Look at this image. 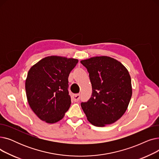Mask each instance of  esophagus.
I'll list each match as a JSON object with an SVG mask.
<instances>
[{"label":"esophagus","instance_id":"esophagus-1","mask_svg":"<svg viewBox=\"0 0 159 159\" xmlns=\"http://www.w3.org/2000/svg\"><path fill=\"white\" fill-rule=\"evenodd\" d=\"M80 94H73V95H72V98H73V101H75V102L78 101L80 99Z\"/></svg>","mask_w":159,"mask_h":159}]
</instances>
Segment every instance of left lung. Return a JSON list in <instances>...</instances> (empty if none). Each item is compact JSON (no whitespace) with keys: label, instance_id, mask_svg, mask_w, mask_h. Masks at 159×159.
Returning <instances> with one entry per match:
<instances>
[{"label":"left lung","instance_id":"1","mask_svg":"<svg viewBox=\"0 0 159 159\" xmlns=\"http://www.w3.org/2000/svg\"><path fill=\"white\" fill-rule=\"evenodd\" d=\"M92 86V94L81 107L88 121L103 127L118 120L126 112L132 95L128 70L119 61L107 57H95L80 61Z\"/></svg>","mask_w":159,"mask_h":159}]
</instances>
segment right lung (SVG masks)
I'll return each instance as SVG.
<instances>
[{"label": "right lung", "mask_w": 159, "mask_h": 159, "mask_svg": "<svg viewBox=\"0 0 159 159\" xmlns=\"http://www.w3.org/2000/svg\"><path fill=\"white\" fill-rule=\"evenodd\" d=\"M78 62L75 58L49 56L29 70L25 84L26 97L31 110L40 120L55 123L69 110L68 77Z\"/></svg>", "instance_id": "add662e5"}]
</instances>
